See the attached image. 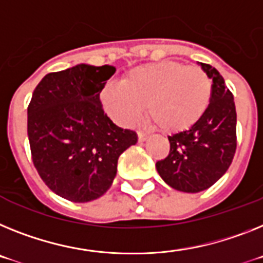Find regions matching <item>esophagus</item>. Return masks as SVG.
I'll return each mask as SVG.
<instances>
[{
  "instance_id": "34e87169",
  "label": "esophagus",
  "mask_w": 263,
  "mask_h": 263,
  "mask_svg": "<svg viewBox=\"0 0 263 263\" xmlns=\"http://www.w3.org/2000/svg\"><path fill=\"white\" fill-rule=\"evenodd\" d=\"M138 138H139V143H143L148 139V135L144 134V132H138Z\"/></svg>"
}]
</instances>
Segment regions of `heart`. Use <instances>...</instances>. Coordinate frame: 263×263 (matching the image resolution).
<instances>
[{
  "instance_id": "1",
  "label": "heart",
  "mask_w": 263,
  "mask_h": 263,
  "mask_svg": "<svg viewBox=\"0 0 263 263\" xmlns=\"http://www.w3.org/2000/svg\"><path fill=\"white\" fill-rule=\"evenodd\" d=\"M213 84L198 67L174 60L145 64L132 69L120 83H108L101 104L124 127L142 118L144 107L162 131L180 132L200 120L210 104Z\"/></svg>"
}]
</instances>
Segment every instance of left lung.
<instances>
[{
  "mask_svg": "<svg viewBox=\"0 0 263 263\" xmlns=\"http://www.w3.org/2000/svg\"><path fill=\"white\" fill-rule=\"evenodd\" d=\"M198 65L213 80L210 104L193 127L168 136V156L156 163L160 178L182 193H200L213 186L229 170L237 148L233 93L215 68Z\"/></svg>",
  "mask_w": 263,
  "mask_h": 263,
  "instance_id": "left-lung-1",
  "label": "left lung"
}]
</instances>
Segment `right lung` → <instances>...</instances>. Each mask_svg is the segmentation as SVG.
Listing matches in <instances>:
<instances>
[{"label": "right lung", "instance_id": "add662e5", "mask_svg": "<svg viewBox=\"0 0 263 263\" xmlns=\"http://www.w3.org/2000/svg\"><path fill=\"white\" fill-rule=\"evenodd\" d=\"M116 68L77 64L44 76L28 107V138L37 173L59 196L85 203L112 186L119 156L136 132L114 124L100 92Z\"/></svg>", "mask_w": 263, "mask_h": 263}]
</instances>
